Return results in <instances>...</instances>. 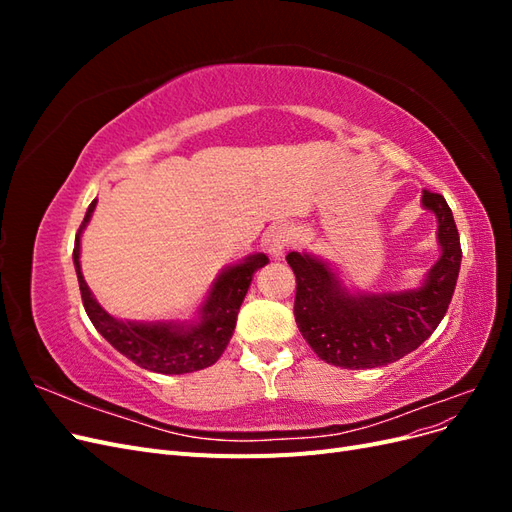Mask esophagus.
Masks as SVG:
<instances>
[{
	"label": "esophagus",
	"instance_id": "34e87169",
	"mask_svg": "<svg viewBox=\"0 0 512 512\" xmlns=\"http://www.w3.org/2000/svg\"><path fill=\"white\" fill-rule=\"evenodd\" d=\"M292 241H294V230H292L290 226L282 224V226L273 228L271 235H269V254H271L275 260L284 258V254L290 250Z\"/></svg>",
	"mask_w": 512,
	"mask_h": 512
}]
</instances>
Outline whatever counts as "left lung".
<instances>
[{
    "label": "left lung",
    "instance_id": "left-lung-1",
    "mask_svg": "<svg viewBox=\"0 0 512 512\" xmlns=\"http://www.w3.org/2000/svg\"><path fill=\"white\" fill-rule=\"evenodd\" d=\"M421 203L436 213L442 250L421 288L352 294L324 260L305 252L286 256L297 277L294 320L324 363L344 369L389 365L416 350L438 329L455 292L461 243L444 196L423 190Z\"/></svg>",
    "mask_w": 512,
    "mask_h": 512
}]
</instances>
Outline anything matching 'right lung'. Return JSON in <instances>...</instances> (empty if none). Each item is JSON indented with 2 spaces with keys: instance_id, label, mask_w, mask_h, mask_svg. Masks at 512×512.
Returning <instances> with one entry per match:
<instances>
[{
  "instance_id": "add662e5",
  "label": "right lung",
  "mask_w": 512,
  "mask_h": 512,
  "mask_svg": "<svg viewBox=\"0 0 512 512\" xmlns=\"http://www.w3.org/2000/svg\"><path fill=\"white\" fill-rule=\"evenodd\" d=\"M96 203L98 200H94L85 213L72 252L85 312L94 322L96 331L132 363L156 374H190V371L213 365L226 350L235 331L239 307L252 284V275L265 267L269 258L265 254H252L239 265L224 269L215 277L209 297L194 322H123L104 312L81 271V232L91 220Z\"/></svg>"
}]
</instances>
